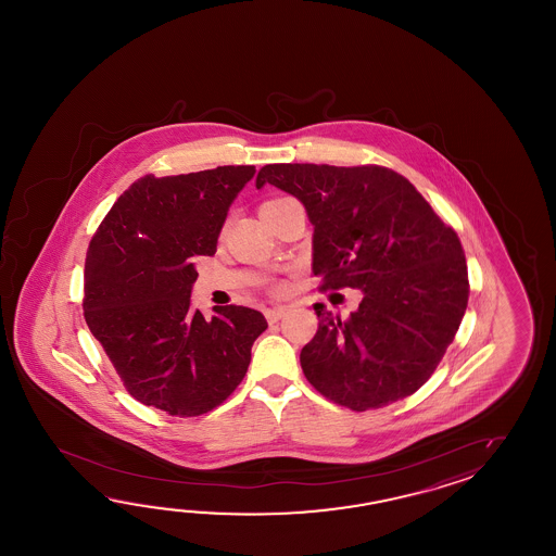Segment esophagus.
I'll return each mask as SVG.
<instances>
[{
    "instance_id": "1",
    "label": "esophagus",
    "mask_w": 556,
    "mask_h": 556,
    "mask_svg": "<svg viewBox=\"0 0 556 556\" xmlns=\"http://www.w3.org/2000/svg\"><path fill=\"white\" fill-rule=\"evenodd\" d=\"M286 316V307H270L266 309V319L268 324H276L278 319H282Z\"/></svg>"
}]
</instances>
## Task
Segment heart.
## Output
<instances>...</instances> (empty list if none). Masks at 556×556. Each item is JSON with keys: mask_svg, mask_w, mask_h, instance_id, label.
I'll return each instance as SVG.
<instances>
[{"mask_svg": "<svg viewBox=\"0 0 556 556\" xmlns=\"http://www.w3.org/2000/svg\"><path fill=\"white\" fill-rule=\"evenodd\" d=\"M276 201H280V199H274V201H266V202H264V204H270V202H276ZM264 204H262V206H264Z\"/></svg>", "mask_w": 556, "mask_h": 556, "instance_id": "1", "label": "heart"}]
</instances>
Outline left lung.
I'll use <instances>...</instances> for the list:
<instances>
[{"mask_svg":"<svg viewBox=\"0 0 556 556\" xmlns=\"http://www.w3.org/2000/svg\"><path fill=\"white\" fill-rule=\"evenodd\" d=\"M266 182L306 206L319 288L364 292L348 319L314 306L318 331L300 354L307 381L354 412L415 393L447 352L469 300L457 232L386 166L266 165L256 189Z\"/></svg>","mask_w":556,"mask_h":556,"instance_id":"1","label":"left lung"}]
</instances>
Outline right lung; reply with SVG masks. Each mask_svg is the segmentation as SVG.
<instances>
[{
  "label": "right lung",
  "mask_w": 556,
  "mask_h": 556,
  "mask_svg": "<svg viewBox=\"0 0 556 556\" xmlns=\"http://www.w3.org/2000/svg\"><path fill=\"white\" fill-rule=\"evenodd\" d=\"M250 165L144 175L125 190L89 242L84 314L125 390L168 415L208 414L247 376L268 328L258 309H190L197 256H213Z\"/></svg>",
  "instance_id": "obj_1"
}]
</instances>
